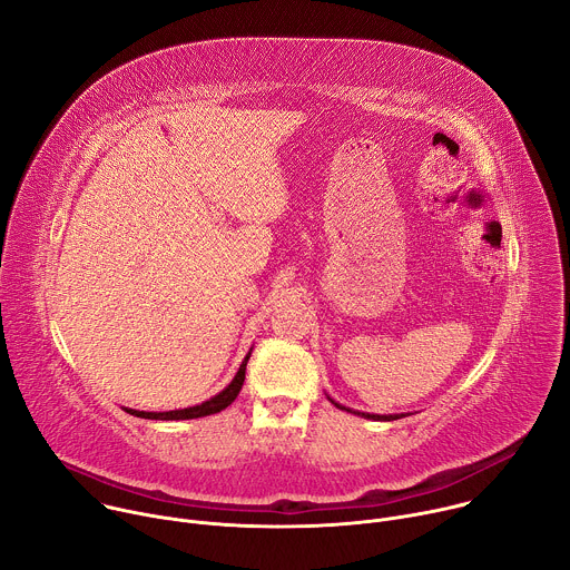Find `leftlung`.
Listing matches in <instances>:
<instances>
[{
    "instance_id": "8db88e82",
    "label": "left lung",
    "mask_w": 570,
    "mask_h": 570,
    "mask_svg": "<svg viewBox=\"0 0 570 570\" xmlns=\"http://www.w3.org/2000/svg\"><path fill=\"white\" fill-rule=\"evenodd\" d=\"M336 409H341V411H347V413H354V415H361V417H365V420H374V422H392V420H399V417H405V415H372V413H358V411H352V409H345V405H341V403H336L334 399H330Z\"/></svg>"
}]
</instances>
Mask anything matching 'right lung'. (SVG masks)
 <instances>
[{
	"instance_id": "add662e5",
	"label": "right lung",
	"mask_w": 570,
	"mask_h": 570,
	"mask_svg": "<svg viewBox=\"0 0 570 570\" xmlns=\"http://www.w3.org/2000/svg\"><path fill=\"white\" fill-rule=\"evenodd\" d=\"M248 358H250V352L248 356L243 358L236 376L232 379V383L218 392L216 396L198 403V405H191V409H183V411H167V413H146V411H132V409H124L126 413L135 415V417H141V420H167V422H174V420H196V417H207V415H214V413H220L225 411L227 405L236 399V394L240 392V385L243 381H246V365H248Z\"/></svg>"
}]
</instances>
